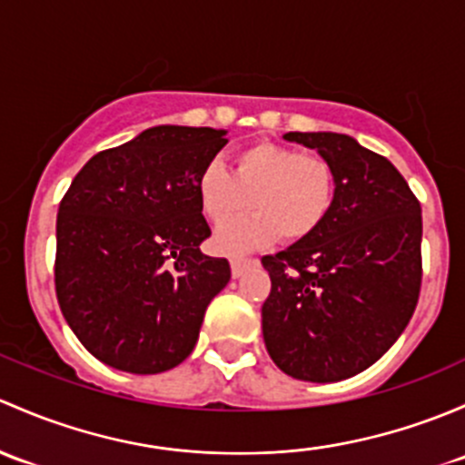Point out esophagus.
Returning <instances> with one entry per match:
<instances>
[{
  "instance_id": "obj_1",
  "label": "esophagus",
  "mask_w": 465,
  "mask_h": 465,
  "mask_svg": "<svg viewBox=\"0 0 465 465\" xmlns=\"http://www.w3.org/2000/svg\"><path fill=\"white\" fill-rule=\"evenodd\" d=\"M257 264V260H248V257H231V271L232 277H242L248 268Z\"/></svg>"
}]
</instances>
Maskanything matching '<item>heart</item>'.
<instances>
[{"label":"heart","mask_w":465,"mask_h":465,"mask_svg":"<svg viewBox=\"0 0 465 465\" xmlns=\"http://www.w3.org/2000/svg\"><path fill=\"white\" fill-rule=\"evenodd\" d=\"M194 190L201 213L213 223L227 222L252 197L256 213L223 223L213 237L217 251L237 255L268 246L277 234L295 243L318 232L336 201V172L322 156L262 141L234 156L232 172L222 159H210Z\"/></svg>","instance_id":"1"}]
</instances>
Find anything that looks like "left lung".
<instances>
[{
	"mask_svg": "<svg viewBox=\"0 0 465 465\" xmlns=\"http://www.w3.org/2000/svg\"><path fill=\"white\" fill-rule=\"evenodd\" d=\"M336 172L327 222L262 264L268 356L284 374L336 382L371 367L408 327L420 289V205L385 156L333 132H289Z\"/></svg>",
	"mask_w": 465,
	"mask_h": 465,
	"instance_id": "obj_1",
	"label": "left lung"
}]
</instances>
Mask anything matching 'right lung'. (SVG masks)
I'll list each match as a JSON object with an SVG mask.
<instances>
[{
  "instance_id": "obj_1",
  "label": "right lung",
  "mask_w": 465,
  "mask_h": 465,
  "mask_svg": "<svg viewBox=\"0 0 465 465\" xmlns=\"http://www.w3.org/2000/svg\"><path fill=\"white\" fill-rule=\"evenodd\" d=\"M226 129L159 125L98 152L75 174L55 223L62 315L91 356L129 374H161L193 353L210 300L231 280L201 252V167Z\"/></svg>"
}]
</instances>
